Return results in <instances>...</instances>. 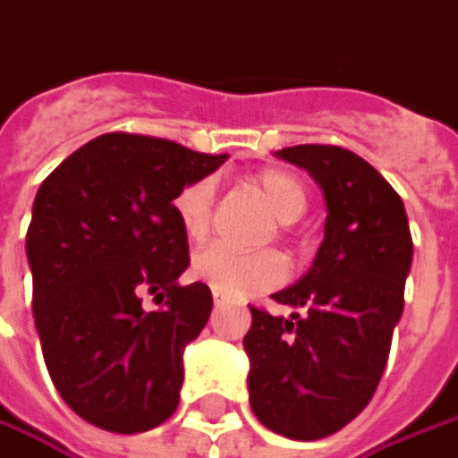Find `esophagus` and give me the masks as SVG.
Here are the masks:
<instances>
[{"label":"esophagus","instance_id":"1","mask_svg":"<svg viewBox=\"0 0 458 458\" xmlns=\"http://www.w3.org/2000/svg\"><path fill=\"white\" fill-rule=\"evenodd\" d=\"M215 306H223V298L220 295H215Z\"/></svg>","mask_w":458,"mask_h":458}]
</instances>
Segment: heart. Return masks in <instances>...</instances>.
Here are the masks:
<instances>
[{"label": "heart", "instance_id": "1", "mask_svg": "<svg viewBox=\"0 0 458 458\" xmlns=\"http://www.w3.org/2000/svg\"><path fill=\"white\" fill-rule=\"evenodd\" d=\"M251 186L283 225H293L306 215L309 194L301 186V181L290 174L261 171L251 178ZM212 204H215V186L209 178L194 181L175 194V220L181 225V233L191 243H199L209 233ZM191 272L199 283L207 284L220 298H246V295H254L283 283L287 267L277 251L241 254L225 246H209L194 256Z\"/></svg>", "mask_w": 458, "mask_h": 458}]
</instances>
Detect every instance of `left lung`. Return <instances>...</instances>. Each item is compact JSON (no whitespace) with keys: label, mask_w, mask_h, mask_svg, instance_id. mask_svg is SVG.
Listing matches in <instances>:
<instances>
[{"label":"left lung","mask_w":458,"mask_h":458,"mask_svg":"<svg viewBox=\"0 0 458 458\" xmlns=\"http://www.w3.org/2000/svg\"><path fill=\"white\" fill-rule=\"evenodd\" d=\"M275 155L309 171L327 220L309 272L272 295L293 313L251 309L243 336L249 402L264 428L316 441L360 415L384 376L404 309L412 235L399 194L360 155L335 145Z\"/></svg>","instance_id":"8db88e82"}]
</instances>
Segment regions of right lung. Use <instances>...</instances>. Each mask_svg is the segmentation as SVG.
Here are the masks:
<instances>
[{
  "instance_id": "right-lung-1",
  "label": "right lung",
  "mask_w": 458,
  "mask_h": 458,
  "mask_svg": "<svg viewBox=\"0 0 458 458\" xmlns=\"http://www.w3.org/2000/svg\"><path fill=\"white\" fill-rule=\"evenodd\" d=\"M225 160L114 131L72 152L36 194L25 254L43 358L62 399L95 428L145 433L178 407L183 350L212 293L178 284L189 238L174 199ZM145 289L169 295L163 310L141 309Z\"/></svg>"
}]
</instances>
